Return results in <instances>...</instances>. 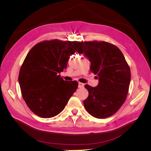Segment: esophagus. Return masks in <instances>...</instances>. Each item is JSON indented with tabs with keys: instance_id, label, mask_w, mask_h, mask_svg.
Listing matches in <instances>:
<instances>
[{
	"instance_id": "1",
	"label": "esophagus",
	"mask_w": 151,
	"mask_h": 151,
	"mask_svg": "<svg viewBox=\"0 0 151 151\" xmlns=\"http://www.w3.org/2000/svg\"><path fill=\"white\" fill-rule=\"evenodd\" d=\"M84 84L83 83H79V86H78V87H79V88H84Z\"/></svg>"
}]
</instances>
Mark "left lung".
Segmentation results:
<instances>
[{
  "mask_svg": "<svg viewBox=\"0 0 151 151\" xmlns=\"http://www.w3.org/2000/svg\"><path fill=\"white\" fill-rule=\"evenodd\" d=\"M79 53H84L91 63L90 70L98 76L96 87L86 84L89 96L84 106L90 115L106 118L114 115L125 101L131 73L120 50L106 42H83ZM98 78V77H97Z\"/></svg>",
  "mask_w": 151,
  "mask_h": 151,
  "instance_id": "1",
  "label": "left lung"
}]
</instances>
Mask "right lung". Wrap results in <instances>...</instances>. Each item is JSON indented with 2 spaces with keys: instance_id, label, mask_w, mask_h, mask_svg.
Wrapping results in <instances>:
<instances>
[{
  "instance_id": "1",
  "label": "right lung",
  "mask_w": 151,
  "mask_h": 151,
  "mask_svg": "<svg viewBox=\"0 0 151 151\" xmlns=\"http://www.w3.org/2000/svg\"><path fill=\"white\" fill-rule=\"evenodd\" d=\"M81 46L77 41L45 40L35 45L27 54L18 81L22 98L35 115L52 118L64 109L78 83L64 81L59 74Z\"/></svg>"
}]
</instances>
